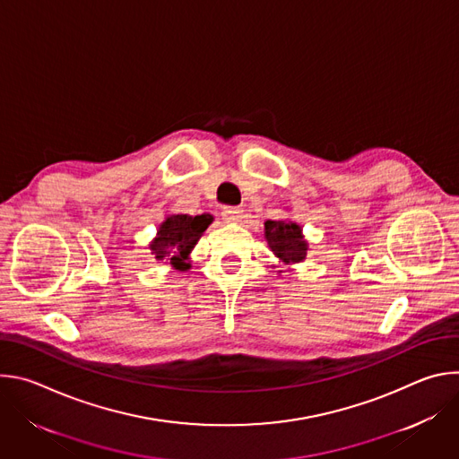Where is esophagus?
Here are the masks:
<instances>
[{
  "mask_svg": "<svg viewBox=\"0 0 459 459\" xmlns=\"http://www.w3.org/2000/svg\"><path fill=\"white\" fill-rule=\"evenodd\" d=\"M221 216H223L225 223H238L243 216V211L239 207H227V209H223Z\"/></svg>",
  "mask_w": 459,
  "mask_h": 459,
  "instance_id": "esophagus-1",
  "label": "esophagus"
}]
</instances>
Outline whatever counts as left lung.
<instances>
[{
    "label": "left lung",
    "mask_w": 459,
    "mask_h": 459,
    "mask_svg": "<svg viewBox=\"0 0 459 459\" xmlns=\"http://www.w3.org/2000/svg\"><path fill=\"white\" fill-rule=\"evenodd\" d=\"M265 239L285 267L301 264L308 252V241L303 236V227L294 220H269L265 221ZM289 271V269H287ZM285 271H278L281 274Z\"/></svg>",
    "instance_id": "1"
}]
</instances>
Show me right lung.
Returning a JSON list of instances; mask_svg holds the SVG:
<instances>
[{
    "mask_svg": "<svg viewBox=\"0 0 459 459\" xmlns=\"http://www.w3.org/2000/svg\"><path fill=\"white\" fill-rule=\"evenodd\" d=\"M212 221L214 218L211 214H169L160 223L156 238L149 243L151 254L176 271H188L192 261L190 252Z\"/></svg>",
    "mask_w": 459,
    "mask_h": 459,
    "instance_id": "1",
    "label": "right lung"
}]
</instances>
